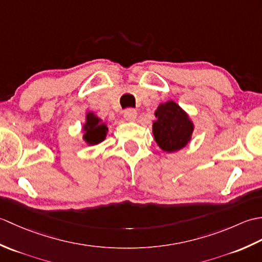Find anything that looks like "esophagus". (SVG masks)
I'll use <instances>...</instances> for the list:
<instances>
[{"mask_svg":"<svg viewBox=\"0 0 262 262\" xmlns=\"http://www.w3.org/2000/svg\"><path fill=\"white\" fill-rule=\"evenodd\" d=\"M124 117H125V119H127V120H135L136 117H137L136 110L132 109V108L126 109L124 111Z\"/></svg>","mask_w":262,"mask_h":262,"instance_id":"34e87169","label":"esophagus"}]
</instances>
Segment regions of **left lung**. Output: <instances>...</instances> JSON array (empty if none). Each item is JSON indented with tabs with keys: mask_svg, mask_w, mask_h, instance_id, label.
<instances>
[{
	"mask_svg": "<svg viewBox=\"0 0 262 262\" xmlns=\"http://www.w3.org/2000/svg\"><path fill=\"white\" fill-rule=\"evenodd\" d=\"M154 140L164 152L172 153L185 147L190 142L193 124L189 116L174 101L161 103L154 113Z\"/></svg>",
	"mask_w": 262,
	"mask_h": 262,
	"instance_id": "left-lung-1",
	"label": "left lung"
}]
</instances>
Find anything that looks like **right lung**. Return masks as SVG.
I'll return each instance as SVG.
<instances>
[{"mask_svg": "<svg viewBox=\"0 0 262 262\" xmlns=\"http://www.w3.org/2000/svg\"><path fill=\"white\" fill-rule=\"evenodd\" d=\"M85 124L83 126V140H84L89 145H96V144L101 143L108 133L107 125L102 122V120L93 113L86 114Z\"/></svg>", "mask_w": 262, "mask_h": 262, "instance_id": "right-lung-1", "label": "right lung"}]
</instances>
